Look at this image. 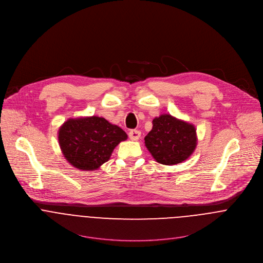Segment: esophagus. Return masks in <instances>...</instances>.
<instances>
[{
  "instance_id": "1",
  "label": "esophagus",
  "mask_w": 263,
  "mask_h": 263,
  "mask_svg": "<svg viewBox=\"0 0 263 263\" xmlns=\"http://www.w3.org/2000/svg\"><path fill=\"white\" fill-rule=\"evenodd\" d=\"M128 137L133 141H138L141 138V132L137 130V129H133L128 133Z\"/></svg>"
}]
</instances>
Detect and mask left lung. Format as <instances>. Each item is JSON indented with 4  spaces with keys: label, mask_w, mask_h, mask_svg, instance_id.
<instances>
[{
    "label": "left lung",
    "mask_w": 263,
    "mask_h": 263,
    "mask_svg": "<svg viewBox=\"0 0 263 263\" xmlns=\"http://www.w3.org/2000/svg\"><path fill=\"white\" fill-rule=\"evenodd\" d=\"M145 145L158 163L176 165L187 160L195 150L196 128L192 123L164 113L153 119Z\"/></svg>",
    "instance_id": "8db88e82"
}]
</instances>
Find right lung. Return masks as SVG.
Listing matches in <instances>:
<instances>
[{
    "mask_svg": "<svg viewBox=\"0 0 263 263\" xmlns=\"http://www.w3.org/2000/svg\"><path fill=\"white\" fill-rule=\"evenodd\" d=\"M58 139L64 157L73 167L93 171L110 159L127 135L105 118L93 115L69 118L61 125Z\"/></svg>",
    "mask_w": 263,
    "mask_h": 263,
    "instance_id": "right-lung-1",
    "label": "right lung"
}]
</instances>
